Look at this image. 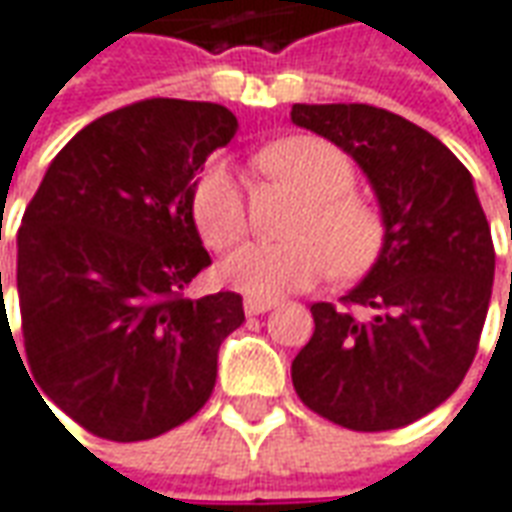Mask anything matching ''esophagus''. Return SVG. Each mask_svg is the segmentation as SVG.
Here are the masks:
<instances>
[{
	"instance_id": "esophagus-1",
	"label": "esophagus",
	"mask_w": 512,
	"mask_h": 512,
	"mask_svg": "<svg viewBox=\"0 0 512 512\" xmlns=\"http://www.w3.org/2000/svg\"><path fill=\"white\" fill-rule=\"evenodd\" d=\"M276 306V301H267V298H245V315H264Z\"/></svg>"
}]
</instances>
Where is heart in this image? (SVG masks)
<instances>
[{"mask_svg":"<svg viewBox=\"0 0 512 512\" xmlns=\"http://www.w3.org/2000/svg\"><path fill=\"white\" fill-rule=\"evenodd\" d=\"M256 164L295 186L303 206L284 242H250L222 264L228 287L250 298H278L312 287L334 270L337 278L368 273L382 256V211L354 192L351 158L326 139L292 136L256 155ZM192 220L211 250H228L248 231L245 195L225 164H209L192 186Z\"/></svg>","mask_w":512,"mask_h":512,"instance_id":"heart-1","label":"heart"}]
</instances>
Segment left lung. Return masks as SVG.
<instances>
[{
	"instance_id": "left-lung-1",
	"label": "left lung",
	"mask_w": 512,
	"mask_h": 512,
	"mask_svg": "<svg viewBox=\"0 0 512 512\" xmlns=\"http://www.w3.org/2000/svg\"><path fill=\"white\" fill-rule=\"evenodd\" d=\"M292 122L357 161L379 197L382 256L354 290L312 303L295 393L354 432L401 429L440 407L477 357L493 290L491 225L446 144L373 105H292Z\"/></svg>"
}]
</instances>
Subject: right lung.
Returning <instances> with one entry per match:
<instances>
[{"label":"right lung","instance_id":"add662e5","mask_svg":"<svg viewBox=\"0 0 512 512\" xmlns=\"http://www.w3.org/2000/svg\"><path fill=\"white\" fill-rule=\"evenodd\" d=\"M234 133L236 116L214 102H133L55 155L21 217L27 362L38 387L97 438H158L214 390L217 351L245 320L242 295L183 290L211 264L192 186Z\"/></svg>","mask_w":512,"mask_h":512}]
</instances>
